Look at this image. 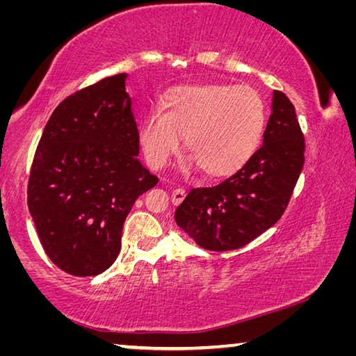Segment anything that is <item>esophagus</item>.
Wrapping results in <instances>:
<instances>
[{"label": "esophagus", "instance_id": "esophagus-1", "mask_svg": "<svg viewBox=\"0 0 356 356\" xmlns=\"http://www.w3.org/2000/svg\"><path fill=\"white\" fill-rule=\"evenodd\" d=\"M185 197V190L184 188H174L171 193V201L172 204H180Z\"/></svg>", "mask_w": 356, "mask_h": 356}]
</instances>
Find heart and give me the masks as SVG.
<instances>
[{"label":"heart","mask_w":356,"mask_h":356,"mask_svg":"<svg viewBox=\"0 0 356 356\" xmlns=\"http://www.w3.org/2000/svg\"><path fill=\"white\" fill-rule=\"evenodd\" d=\"M265 125V105L250 86L191 84L171 89L160 113L144 120L140 140L150 166L161 168L177 152L184 136L186 152L209 176L240 170L251 159Z\"/></svg>","instance_id":"1"}]
</instances>
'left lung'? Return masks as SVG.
I'll return each mask as SVG.
<instances>
[{
	"mask_svg": "<svg viewBox=\"0 0 356 356\" xmlns=\"http://www.w3.org/2000/svg\"><path fill=\"white\" fill-rule=\"evenodd\" d=\"M272 110L264 144L251 159L218 185L191 188L176 209L177 225L201 248H242L287 209L305 165V135L284 92H273Z\"/></svg>",
	"mask_w": 356,
	"mask_h": 356,
	"instance_id": "8db88e82",
	"label": "left lung"
}]
</instances>
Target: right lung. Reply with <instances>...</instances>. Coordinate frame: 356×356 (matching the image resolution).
<instances>
[{
    "label": "right lung",
    "instance_id": "add662e5",
    "mask_svg": "<svg viewBox=\"0 0 356 356\" xmlns=\"http://www.w3.org/2000/svg\"><path fill=\"white\" fill-rule=\"evenodd\" d=\"M125 74L70 94L48 119L28 180V209L50 261L74 276L110 268L138 196L159 184L138 160Z\"/></svg>",
    "mask_w": 356,
    "mask_h": 356
}]
</instances>
